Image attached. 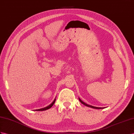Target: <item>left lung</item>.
<instances>
[{
	"instance_id": "obj_1",
	"label": "left lung",
	"mask_w": 134,
	"mask_h": 134,
	"mask_svg": "<svg viewBox=\"0 0 134 134\" xmlns=\"http://www.w3.org/2000/svg\"><path fill=\"white\" fill-rule=\"evenodd\" d=\"M79 101H80V102L81 103V104H83L85 106H88V107L96 109H104V108H105V107H104V108H98V107H96V106H92V105H88V104H86V103H85L84 102H83L82 100H81V99H80V98H79Z\"/></svg>"
}]
</instances>
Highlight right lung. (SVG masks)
Returning a JSON list of instances; mask_svg holds the SVG:
<instances>
[{
    "instance_id": "obj_1",
    "label": "right lung",
    "mask_w": 134,
    "mask_h": 134,
    "mask_svg": "<svg viewBox=\"0 0 134 134\" xmlns=\"http://www.w3.org/2000/svg\"><path fill=\"white\" fill-rule=\"evenodd\" d=\"M55 100H56V99L55 98V99H54V100L53 101V102L52 103H51V104L50 105H49V106H46V107L44 108L40 109H36V110H36V111H44V110H46L49 109H50V108L52 107L53 105H54V104L55 103Z\"/></svg>"
}]
</instances>
